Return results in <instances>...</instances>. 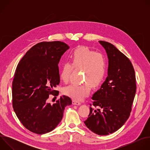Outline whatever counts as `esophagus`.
<instances>
[{
    "mask_svg": "<svg viewBox=\"0 0 150 150\" xmlns=\"http://www.w3.org/2000/svg\"><path fill=\"white\" fill-rule=\"evenodd\" d=\"M72 104L74 105H80L81 104V103L78 101H76V100H73L72 101Z\"/></svg>",
    "mask_w": 150,
    "mask_h": 150,
    "instance_id": "1",
    "label": "esophagus"
}]
</instances>
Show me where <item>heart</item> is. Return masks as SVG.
Listing matches in <instances>:
<instances>
[{
    "mask_svg": "<svg viewBox=\"0 0 150 150\" xmlns=\"http://www.w3.org/2000/svg\"><path fill=\"white\" fill-rule=\"evenodd\" d=\"M71 61L65 62L60 70V78L68 82L74 68L82 69L83 80L81 85L70 84L63 88L65 95L75 100H81L87 96L93 87L99 85L105 78L107 71V62L104 56L88 48L82 47L75 49L71 56Z\"/></svg>",
    "mask_w": 150,
    "mask_h": 150,
    "instance_id": "b5f03b06",
    "label": "heart"
}]
</instances>
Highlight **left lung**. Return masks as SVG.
I'll use <instances>...</instances> for the list:
<instances>
[{"mask_svg":"<svg viewBox=\"0 0 150 150\" xmlns=\"http://www.w3.org/2000/svg\"><path fill=\"white\" fill-rule=\"evenodd\" d=\"M109 59L108 76L93 97L84 123L99 135L112 134L129 118L136 93L135 71L130 60L110 42L99 41ZM97 108V109L96 108Z\"/></svg>","mask_w":150,"mask_h":150,"instance_id":"8db88e82","label":"left lung"}]
</instances>
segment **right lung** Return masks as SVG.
Returning <instances> with one entry per match:
<instances>
[{"mask_svg":"<svg viewBox=\"0 0 150 150\" xmlns=\"http://www.w3.org/2000/svg\"><path fill=\"white\" fill-rule=\"evenodd\" d=\"M69 47L65 42L43 41L33 46L18 64L12 82V105L19 121L31 132L44 134L53 130L62 119L71 99L63 96L53 105L59 84L58 63Z\"/></svg>","mask_w":150,"mask_h":150,"instance_id":"add662e5","label":"right lung"}]
</instances>
